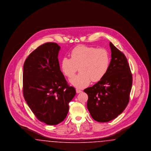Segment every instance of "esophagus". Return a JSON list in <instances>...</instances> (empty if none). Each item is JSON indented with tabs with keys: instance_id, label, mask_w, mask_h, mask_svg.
I'll list each match as a JSON object with an SVG mask.
<instances>
[{
	"instance_id": "esophagus-1",
	"label": "esophagus",
	"mask_w": 151,
	"mask_h": 151,
	"mask_svg": "<svg viewBox=\"0 0 151 151\" xmlns=\"http://www.w3.org/2000/svg\"><path fill=\"white\" fill-rule=\"evenodd\" d=\"M76 92L77 93H79L82 92V91H81L80 89H79L78 88H76Z\"/></svg>"
}]
</instances>
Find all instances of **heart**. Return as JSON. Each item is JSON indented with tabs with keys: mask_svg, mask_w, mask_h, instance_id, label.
<instances>
[{
	"mask_svg": "<svg viewBox=\"0 0 151 151\" xmlns=\"http://www.w3.org/2000/svg\"><path fill=\"white\" fill-rule=\"evenodd\" d=\"M70 56L71 58L62 59L60 68L66 77L71 78L79 67L80 73L70 81L75 87L83 88L88 86L91 80L99 81L108 72L110 57L105 49L81 45L74 48Z\"/></svg>",
	"mask_w": 151,
	"mask_h": 151,
	"instance_id": "obj_1",
	"label": "heart"
}]
</instances>
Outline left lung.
I'll list each match as a JSON object with an SVG mask.
<instances>
[{
	"label": "left lung",
	"instance_id": "obj_1",
	"mask_svg": "<svg viewBox=\"0 0 151 151\" xmlns=\"http://www.w3.org/2000/svg\"><path fill=\"white\" fill-rule=\"evenodd\" d=\"M111 59L105 76L84 92L88 96L87 108L92 118L108 122L124 110L129 102L132 77L127 59L110 42Z\"/></svg>",
	"mask_w": 151,
	"mask_h": 151
}]
</instances>
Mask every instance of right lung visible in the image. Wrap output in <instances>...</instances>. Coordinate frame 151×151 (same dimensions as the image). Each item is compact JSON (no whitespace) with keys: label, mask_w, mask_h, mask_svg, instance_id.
I'll use <instances>...</instances> for the list:
<instances>
[{"label":"right lung","mask_w":151,"mask_h":151,"mask_svg":"<svg viewBox=\"0 0 151 151\" xmlns=\"http://www.w3.org/2000/svg\"><path fill=\"white\" fill-rule=\"evenodd\" d=\"M60 50L57 43H44L29 55L24 64V99L37 119L48 125H56L65 119L68 103L76 94L60 70Z\"/></svg>","instance_id":"1"}]
</instances>
